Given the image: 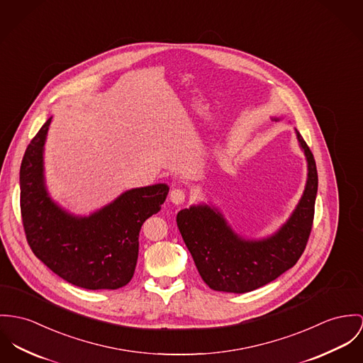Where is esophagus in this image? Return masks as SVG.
Instances as JSON below:
<instances>
[{
	"label": "esophagus",
	"mask_w": 363,
	"mask_h": 363,
	"mask_svg": "<svg viewBox=\"0 0 363 363\" xmlns=\"http://www.w3.org/2000/svg\"><path fill=\"white\" fill-rule=\"evenodd\" d=\"M184 199H186V193H184L183 190H180V189L172 190V193H170V201H172L174 205L183 203Z\"/></svg>",
	"instance_id": "obj_1"
}]
</instances>
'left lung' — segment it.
Wrapping results in <instances>:
<instances>
[{
  "instance_id": "8db88e82",
  "label": "left lung",
  "mask_w": 363,
  "mask_h": 363,
  "mask_svg": "<svg viewBox=\"0 0 363 363\" xmlns=\"http://www.w3.org/2000/svg\"><path fill=\"white\" fill-rule=\"evenodd\" d=\"M279 121V118H273ZM308 164L305 190L287 222L264 238H245L233 230L212 205L182 209L176 222L202 280L215 291L242 294L273 281L297 264L312 230L318 170L313 155L296 130Z\"/></svg>"
}]
</instances>
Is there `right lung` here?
Segmentation results:
<instances>
[{
    "mask_svg": "<svg viewBox=\"0 0 363 363\" xmlns=\"http://www.w3.org/2000/svg\"><path fill=\"white\" fill-rule=\"evenodd\" d=\"M50 118L26 148L21 165V212L34 255L67 283L116 290L132 280L143 223L161 211L169 193L160 183L132 189L89 216L67 212L50 197L44 145Z\"/></svg>",
    "mask_w": 363,
    "mask_h": 363,
    "instance_id": "obj_1",
    "label": "right lung"
}]
</instances>
